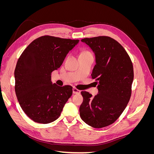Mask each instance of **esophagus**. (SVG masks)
<instances>
[{"label":"esophagus","mask_w":154,"mask_h":154,"mask_svg":"<svg viewBox=\"0 0 154 154\" xmlns=\"http://www.w3.org/2000/svg\"><path fill=\"white\" fill-rule=\"evenodd\" d=\"M72 92H73V94H80V92H81V91L80 90H78V88H76L75 87H73Z\"/></svg>","instance_id":"obj_1"}]
</instances>
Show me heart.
<instances>
[{
    "label": "heart",
    "instance_id": "1",
    "mask_svg": "<svg viewBox=\"0 0 154 154\" xmlns=\"http://www.w3.org/2000/svg\"><path fill=\"white\" fill-rule=\"evenodd\" d=\"M91 53L90 51H83V52L82 53V54H83V53Z\"/></svg>",
    "mask_w": 154,
    "mask_h": 154
}]
</instances>
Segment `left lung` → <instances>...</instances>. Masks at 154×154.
Masks as SVG:
<instances>
[{
	"instance_id": "1",
	"label": "left lung",
	"mask_w": 154,
	"mask_h": 154,
	"mask_svg": "<svg viewBox=\"0 0 154 154\" xmlns=\"http://www.w3.org/2000/svg\"><path fill=\"white\" fill-rule=\"evenodd\" d=\"M82 42L95 53L96 64L91 76L99 92L94 97L87 91L81 92L83 101L80 117L92 127H105L118 119L130 100L132 62L123 46L109 36L85 38Z\"/></svg>"
}]
</instances>
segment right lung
<instances>
[{"label":"right lung","instance_id":"obj_1","mask_svg":"<svg viewBox=\"0 0 154 154\" xmlns=\"http://www.w3.org/2000/svg\"><path fill=\"white\" fill-rule=\"evenodd\" d=\"M79 41L40 36L18 58L15 69L16 96L22 110L35 122L47 124L57 119L72 94L71 85L53 84L51 75Z\"/></svg>","mask_w":154,"mask_h":154}]
</instances>
